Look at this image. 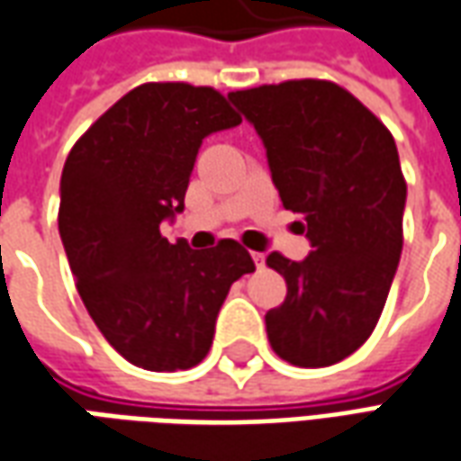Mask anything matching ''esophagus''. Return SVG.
<instances>
[{"instance_id":"esophagus-1","label":"esophagus","mask_w":461,"mask_h":461,"mask_svg":"<svg viewBox=\"0 0 461 461\" xmlns=\"http://www.w3.org/2000/svg\"><path fill=\"white\" fill-rule=\"evenodd\" d=\"M250 256H253V260H256L258 270H263V267H266V256H263V253H250Z\"/></svg>"}]
</instances>
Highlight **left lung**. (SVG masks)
I'll list each match as a JSON object with an SVG mask.
<instances>
[{"instance_id":"obj_1","label":"left lung","mask_w":461,"mask_h":461,"mask_svg":"<svg viewBox=\"0 0 461 461\" xmlns=\"http://www.w3.org/2000/svg\"><path fill=\"white\" fill-rule=\"evenodd\" d=\"M228 99L253 123L280 201L303 215L310 240L303 260L267 256L288 283L283 305L267 310V340L290 365H335L372 335L402 253L407 184L393 133L332 81Z\"/></svg>"}]
</instances>
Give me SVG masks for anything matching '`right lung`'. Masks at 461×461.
<instances>
[{
	"label": "right lung",
	"instance_id": "obj_1",
	"mask_svg": "<svg viewBox=\"0 0 461 461\" xmlns=\"http://www.w3.org/2000/svg\"><path fill=\"white\" fill-rule=\"evenodd\" d=\"M240 123L215 89L143 84L74 143L59 185V236L77 288L121 357L153 372L203 360L215 318L253 258L236 240L191 250L163 221L184 211L205 136Z\"/></svg>",
	"mask_w": 461,
	"mask_h": 461
}]
</instances>
